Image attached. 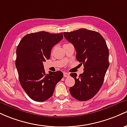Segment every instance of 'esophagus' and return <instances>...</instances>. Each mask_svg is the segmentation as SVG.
<instances>
[{
  "label": "esophagus",
  "mask_w": 127,
  "mask_h": 127,
  "mask_svg": "<svg viewBox=\"0 0 127 127\" xmlns=\"http://www.w3.org/2000/svg\"><path fill=\"white\" fill-rule=\"evenodd\" d=\"M69 76V74L68 73V72H64V77H68Z\"/></svg>",
  "instance_id": "obj_1"
}]
</instances>
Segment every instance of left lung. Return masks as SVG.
Returning <instances> with one entry per match:
<instances>
[{"label": "left lung", "mask_w": 127, "mask_h": 127, "mask_svg": "<svg viewBox=\"0 0 127 127\" xmlns=\"http://www.w3.org/2000/svg\"><path fill=\"white\" fill-rule=\"evenodd\" d=\"M64 35L74 47L77 60L84 65L83 73L78 77L76 73L70 74L75 82L69 92L77 100H89L100 89L109 68L107 45L99 33L86 29L64 32Z\"/></svg>", "instance_id": "left-lung-1"}]
</instances>
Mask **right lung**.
Masks as SVG:
<instances>
[{"label": "right lung", "instance_id": "obj_1", "mask_svg": "<svg viewBox=\"0 0 127 127\" xmlns=\"http://www.w3.org/2000/svg\"><path fill=\"white\" fill-rule=\"evenodd\" d=\"M63 38V33L41 31L27 34L17 48L15 66L20 85L31 99L42 102L54 93L63 77L62 71L45 72L43 62L50 58L51 50Z\"/></svg>", "mask_w": 127, "mask_h": 127}]
</instances>
